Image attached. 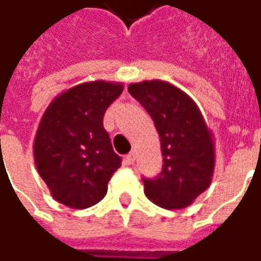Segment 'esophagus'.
Listing matches in <instances>:
<instances>
[{
    "instance_id": "34e87169",
    "label": "esophagus",
    "mask_w": 261,
    "mask_h": 261,
    "mask_svg": "<svg viewBox=\"0 0 261 261\" xmlns=\"http://www.w3.org/2000/svg\"><path fill=\"white\" fill-rule=\"evenodd\" d=\"M136 158H137V153H136V151L133 150V151H130V153H128V154L125 156V162H127L128 165H133V163L136 162Z\"/></svg>"
}]
</instances>
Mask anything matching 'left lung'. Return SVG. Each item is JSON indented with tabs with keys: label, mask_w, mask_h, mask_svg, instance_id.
Returning a JSON list of instances; mask_svg holds the SVG:
<instances>
[{
	"label": "left lung",
	"mask_w": 261,
	"mask_h": 261,
	"mask_svg": "<svg viewBox=\"0 0 261 261\" xmlns=\"http://www.w3.org/2000/svg\"><path fill=\"white\" fill-rule=\"evenodd\" d=\"M147 111L160 137L163 169L156 179H144V193L166 210L189 206L208 189L215 169L214 136L189 95L166 81L128 85Z\"/></svg>",
	"instance_id": "obj_1"
}]
</instances>
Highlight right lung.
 <instances>
[{
  "mask_svg": "<svg viewBox=\"0 0 261 261\" xmlns=\"http://www.w3.org/2000/svg\"><path fill=\"white\" fill-rule=\"evenodd\" d=\"M121 82L91 81L59 94L41 117L33 156L58 202L73 210L98 203L121 166L103 128V114L121 95Z\"/></svg>",
  "mask_w": 261,
  "mask_h": 261,
  "instance_id": "right-lung-1",
  "label": "right lung"
}]
</instances>
